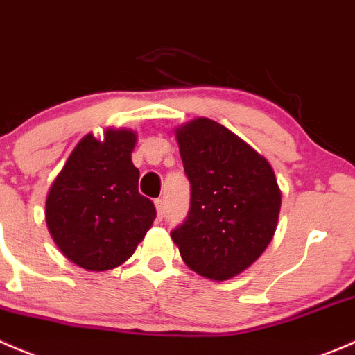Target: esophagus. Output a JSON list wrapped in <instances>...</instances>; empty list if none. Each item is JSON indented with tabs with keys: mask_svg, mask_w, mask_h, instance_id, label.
<instances>
[{
	"mask_svg": "<svg viewBox=\"0 0 355 355\" xmlns=\"http://www.w3.org/2000/svg\"><path fill=\"white\" fill-rule=\"evenodd\" d=\"M155 208H157V217L162 218L164 217V210H166V202L162 198L155 200Z\"/></svg>",
	"mask_w": 355,
	"mask_h": 355,
	"instance_id": "34e87169",
	"label": "esophagus"
}]
</instances>
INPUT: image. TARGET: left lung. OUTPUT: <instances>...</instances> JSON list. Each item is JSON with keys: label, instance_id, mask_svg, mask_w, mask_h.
<instances>
[{"label": "left lung", "instance_id": "8db88e82", "mask_svg": "<svg viewBox=\"0 0 355 355\" xmlns=\"http://www.w3.org/2000/svg\"><path fill=\"white\" fill-rule=\"evenodd\" d=\"M176 140L191 207L171 237L193 272L229 280L253 265L275 234L282 203L275 173L246 141L208 118L176 128Z\"/></svg>", "mask_w": 355, "mask_h": 355}]
</instances>
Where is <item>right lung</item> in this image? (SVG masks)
Returning a JSON list of instances; mask_svg holds the SVG:
<instances>
[{
  "label": "right lung",
  "instance_id": "add662e5",
  "mask_svg": "<svg viewBox=\"0 0 355 355\" xmlns=\"http://www.w3.org/2000/svg\"><path fill=\"white\" fill-rule=\"evenodd\" d=\"M135 144L131 130H107L104 140L85 135L47 193L46 224L54 243L90 272L126 261L155 218L152 200L138 193Z\"/></svg>",
  "mask_w": 355,
  "mask_h": 355
}]
</instances>
